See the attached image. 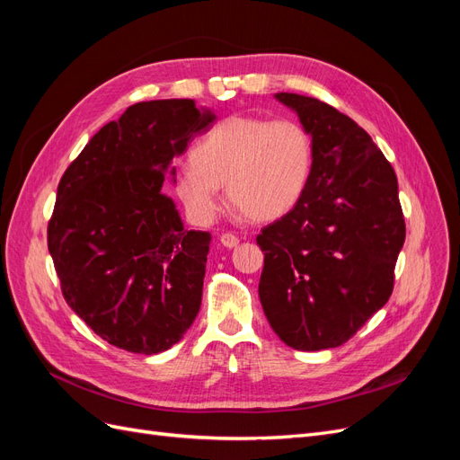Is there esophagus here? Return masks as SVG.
<instances>
[{
	"mask_svg": "<svg viewBox=\"0 0 460 460\" xmlns=\"http://www.w3.org/2000/svg\"><path fill=\"white\" fill-rule=\"evenodd\" d=\"M220 243L225 245V247H228V249H232V247H235V245L240 243V238H238V235L226 232V234L220 235Z\"/></svg>",
	"mask_w": 460,
	"mask_h": 460,
	"instance_id": "34e87169",
	"label": "esophagus"
}]
</instances>
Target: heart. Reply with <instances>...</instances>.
<instances>
[{
  "label": "heart",
  "instance_id": "1",
  "mask_svg": "<svg viewBox=\"0 0 460 460\" xmlns=\"http://www.w3.org/2000/svg\"><path fill=\"white\" fill-rule=\"evenodd\" d=\"M190 161L191 166L176 172L174 186L193 218L213 220L218 188L225 186L235 213L252 222H272L301 201L314 144L297 120L234 115L207 132Z\"/></svg>",
  "mask_w": 460,
  "mask_h": 460
}]
</instances>
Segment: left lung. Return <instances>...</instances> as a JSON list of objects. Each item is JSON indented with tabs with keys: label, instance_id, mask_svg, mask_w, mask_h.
Segmentation results:
<instances>
[{
	"label": "left lung",
	"instance_id": "8db88e82",
	"mask_svg": "<svg viewBox=\"0 0 460 460\" xmlns=\"http://www.w3.org/2000/svg\"><path fill=\"white\" fill-rule=\"evenodd\" d=\"M313 136L309 186L257 235L259 297L272 330L299 351L340 347L394 291L405 243L397 176L372 137L314 97L276 93Z\"/></svg>",
	"mask_w": 460,
	"mask_h": 460
}]
</instances>
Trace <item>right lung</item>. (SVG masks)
Returning <instances> with one entry per match:
<instances>
[{"label": "right lung", "instance_id": "obj_1", "mask_svg": "<svg viewBox=\"0 0 460 460\" xmlns=\"http://www.w3.org/2000/svg\"><path fill=\"white\" fill-rule=\"evenodd\" d=\"M213 120L193 100L134 103L61 178L48 247L63 297L119 349L166 351L199 313L211 234L184 230L161 188L172 159Z\"/></svg>", "mask_w": 460, "mask_h": 460}]
</instances>
